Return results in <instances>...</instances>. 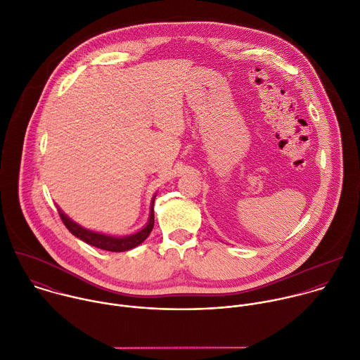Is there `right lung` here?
I'll return each instance as SVG.
<instances>
[{"label": "right lung", "instance_id": "add662e5", "mask_svg": "<svg viewBox=\"0 0 360 360\" xmlns=\"http://www.w3.org/2000/svg\"><path fill=\"white\" fill-rule=\"evenodd\" d=\"M153 200H155V196L152 198V202H150L149 219H148L146 225L139 232L128 235V236H111V235H105V233H99V232L85 229L81 225H78L77 222H74L71 218H68L60 208H58V212H60V217H61L64 225L67 226V229L74 236H77L78 239L84 240L85 243L92 245L95 248L104 249V250L124 252V250H129V249L141 245L149 236V233L153 228Z\"/></svg>", "mask_w": 360, "mask_h": 360}]
</instances>
